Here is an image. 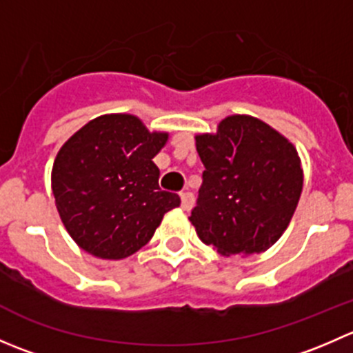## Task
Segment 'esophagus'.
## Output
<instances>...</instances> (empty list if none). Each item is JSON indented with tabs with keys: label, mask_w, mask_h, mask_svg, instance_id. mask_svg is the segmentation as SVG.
<instances>
[{
	"label": "esophagus",
	"mask_w": 353,
	"mask_h": 353,
	"mask_svg": "<svg viewBox=\"0 0 353 353\" xmlns=\"http://www.w3.org/2000/svg\"><path fill=\"white\" fill-rule=\"evenodd\" d=\"M194 205V196L191 193H181V206H183V210H191Z\"/></svg>",
	"instance_id": "esophagus-1"
}]
</instances>
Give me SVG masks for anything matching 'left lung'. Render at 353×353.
<instances>
[{
  "label": "left lung",
  "instance_id": "1",
  "mask_svg": "<svg viewBox=\"0 0 353 353\" xmlns=\"http://www.w3.org/2000/svg\"><path fill=\"white\" fill-rule=\"evenodd\" d=\"M203 183L191 223L220 254L266 251L290 223L302 191L301 159L279 131L251 116H229L216 134L196 137Z\"/></svg>",
  "mask_w": 353,
  "mask_h": 353
}]
</instances>
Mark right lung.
Masks as SVG:
<instances>
[{"mask_svg":"<svg viewBox=\"0 0 353 353\" xmlns=\"http://www.w3.org/2000/svg\"><path fill=\"white\" fill-rule=\"evenodd\" d=\"M167 133H150L138 117L109 114L85 124L63 145L52 165V193L73 241L102 259L143 248L176 193L159 186L154 157Z\"/></svg>","mask_w":353,"mask_h":353,"instance_id":"1","label":"right lung"}]
</instances>
